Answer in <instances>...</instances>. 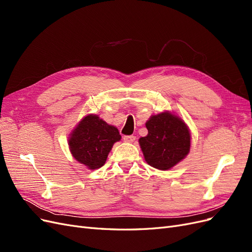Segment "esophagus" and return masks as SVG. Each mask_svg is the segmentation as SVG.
Returning a JSON list of instances; mask_svg holds the SVG:
<instances>
[{"mask_svg":"<svg viewBox=\"0 0 252 252\" xmlns=\"http://www.w3.org/2000/svg\"><path fill=\"white\" fill-rule=\"evenodd\" d=\"M123 140L126 143H132V142L135 141V136L134 135H124Z\"/></svg>","mask_w":252,"mask_h":252,"instance_id":"obj_1","label":"esophagus"}]
</instances>
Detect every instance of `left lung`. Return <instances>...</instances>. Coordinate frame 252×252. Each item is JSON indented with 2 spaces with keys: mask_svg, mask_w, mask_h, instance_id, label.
<instances>
[{
  "mask_svg": "<svg viewBox=\"0 0 252 252\" xmlns=\"http://www.w3.org/2000/svg\"><path fill=\"white\" fill-rule=\"evenodd\" d=\"M148 134L139 140L145 161L159 170H168L189 154L190 131L178 116L169 111L151 116Z\"/></svg>",
  "mask_w": 252,
  "mask_h": 252,
  "instance_id": "left-lung-1",
  "label": "left lung"
}]
</instances>
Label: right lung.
I'll use <instances>...</instances> for the list:
<instances>
[{
	"mask_svg": "<svg viewBox=\"0 0 252 252\" xmlns=\"http://www.w3.org/2000/svg\"><path fill=\"white\" fill-rule=\"evenodd\" d=\"M120 140L117 127L95 114H88L73 129L68 144L72 157L88 169L94 170L105 164L113 144Z\"/></svg>",
	"mask_w": 252,
	"mask_h": 252,
	"instance_id": "1",
	"label": "right lung"
}]
</instances>
